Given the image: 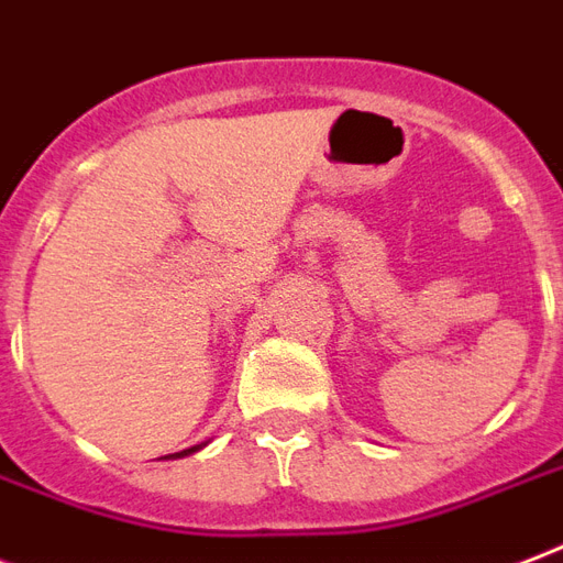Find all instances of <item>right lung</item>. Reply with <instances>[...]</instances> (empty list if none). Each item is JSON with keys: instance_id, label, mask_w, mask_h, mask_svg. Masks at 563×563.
<instances>
[{"instance_id": "obj_1", "label": "right lung", "mask_w": 563, "mask_h": 563, "mask_svg": "<svg viewBox=\"0 0 563 563\" xmlns=\"http://www.w3.org/2000/svg\"><path fill=\"white\" fill-rule=\"evenodd\" d=\"M197 449H200V445H191V449H186V452H177V454H167V457H186V454L197 452Z\"/></svg>"}]
</instances>
